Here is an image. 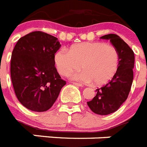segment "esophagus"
<instances>
[{"mask_svg": "<svg viewBox=\"0 0 147 147\" xmlns=\"http://www.w3.org/2000/svg\"><path fill=\"white\" fill-rule=\"evenodd\" d=\"M73 84L75 86H83V85L81 84V83H76V82H73Z\"/></svg>", "mask_w": 147, "mask_h": 147, "instance_id": "34e87169", "label": "esophagus"}]
</instances>
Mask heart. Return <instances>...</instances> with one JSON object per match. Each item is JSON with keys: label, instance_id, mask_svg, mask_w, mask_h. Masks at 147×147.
I'll return each mask as SVG.
<instances>
[{"label": "heart", "instance_id": "obj_1", "mask_svg": "<svg viewBox=\"0 0 147 147\" xmlns=\"http://www.w3.org/2000/svg\"><path fill=\"white\" fill-rule=\"evenodd\" d=\"M120 57L118 50L102 42H86L75 44L68 52L59 50L55 55V64L60 74L67 77L75 74V80L102 86L111 80L118 70Z\"/></svg>", "mask_w": 147, "mask_h": 147}]
</instances>
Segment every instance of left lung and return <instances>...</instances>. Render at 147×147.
I'll return each mask as SVG.
<instances>
[{"instance_id": "left-lung-1", "label": "left lung", "mask_w": 147, "mask_h": 147, "mask_svg": "<svg viewBox=\"0 0 147 147\" xmlns=\"http://www.w3.org/2000/svg\"><path fill=\"white\" fill-rule=\"evenodd\" d=\"M101 38L109 39L118 50L120 63L115 77L96 90V96L87 102V105L94 113L106 115L117 111L128 97L134 79V53L128 45L115 34L105 35Z\"/></svg>"}]
</instances>
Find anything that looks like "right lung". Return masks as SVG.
<instances>
[{
	"label": "right lung",
	"mask_w": 147,
	"mask_h": 147,
	"mask_svg": "<svg viewBox=\"0 0 147 147\" xmlns=\"http://www.w3.org/2000/svg\"><path fill=\"white\" fill-rule=\"evenodd\" d=\"M61 45L55 36L35 31L20 38L13 50L10 76L14 92L31 111L49 110L66 84L55 66V54Z\"/></svg>",
	"instance_id": "1"
}]
</instances>
